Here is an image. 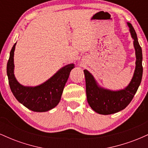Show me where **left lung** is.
I'll list each match as a JSON object with an SVG mask.
<instances>
[{"mask_svg":"<svg viewBox=\"0 0 148 148\" xmlns=\"http://www.w3.org/2000/svg\"><path fill=\"white\" fill-rule=\"evenodd\" d=\"M136 51V69L133 78L125 90L111 91L97 86L94 78L88 71L84 70L86 78L87 101L90 106L99 114L109 115L122 111L128 106L141 82L143 76L142 49L139 45L136 33L133 26L128 23Z\"/></svg>","mask_w":148,"mask_h":148,"instance_id":"8db88e82","label":"left lung"}]
</instances>
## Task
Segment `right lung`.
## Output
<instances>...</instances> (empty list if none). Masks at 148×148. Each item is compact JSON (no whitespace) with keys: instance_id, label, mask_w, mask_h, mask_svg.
I'll return each instance as SVG.
<instances>
[{"instance_id":"1","label":"right lung","mask_w":148,"mask_h":148,"mask_svg":"<svg viewBox=\"0 0 148 148\" xmlns=\"http://www.w3.org/2000/svg\"><path fill=\"white\" fill-rule=\"evenodd\" d=\"M16 44L11 49L7 64V74L12 92L20 103L31 111L45 112L52 109L60 101L69 73L74 65L70 64L62 67L40 86L24 87L18 84L14 74V51Z\"/></svg>"}]
</instances>
